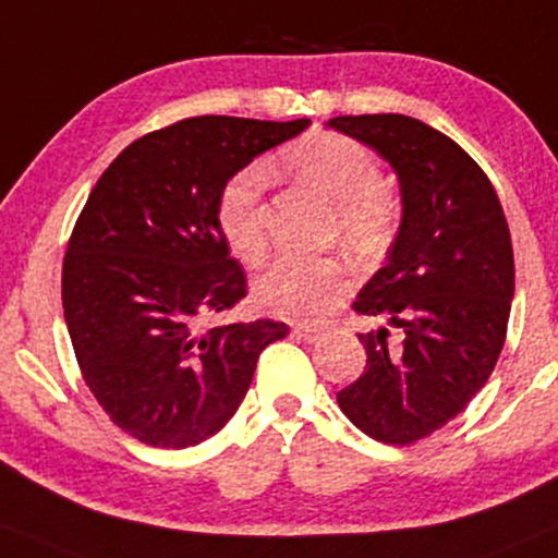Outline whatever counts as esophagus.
Segmentation results:
<instances>
[{"mask_svg": "<svg viewBox=\"0 0 558 558\" xmlns=\"http://www.w3.org/2000/svg\"><path fill=\"white\" fill-rule=\"evenodd\" d=\"M292 333L298 336V339L307 341V343H315L320 339V328L318 326H294Z\"/></svg>", "mask_w": 558, "mask_h": 558, "instance_id": "esophagus-1", "label": "esophagus"}]
</instances>
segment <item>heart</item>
<instances>
[{"label": "heart", "instance_id": "obj_1", "mask_svg": "<svg viewBox=\"0 0 558 558\" xmlns=\"http://www.w3.org/2000/svg\"><path fill=\"white\" fill-rule=\"evenodd\" d=\"M284 165L313 194L336 206V230L364 258L383 256L398 230V204L383 189V168L364 144L339 132H313L281 153ZM266 170L247 165L222 185L217 225L238 258L256 264L268 247L264 211ZM354 290L343 258H281L256 281V300L279 318L313 323Z\"/></svg>", "mask_w": 558, "mask_h": 558}]
</instances>
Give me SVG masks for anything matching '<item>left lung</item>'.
Returning <instances> with one entry per match:
<instances>
[{"mask_svg":"<svg viewBox=\"0 0 558 558\" xmlns=\"http://www.w3.org/2000/svg\"><path fill=\"white\" fill-rule=\"evenodd\" d=\"M328 126L375 147L403 194L388 264L352 305L398 328V341L388 326L360 333L367 367L336 401L377 442L411 445L456 418L499 360L514 294L510 227L481 165L424 121L364 113Z\"/></svg>","mask_w":558,"mask_h":558,"instance_id":"8db88e82","label":"left lung"}]
</instances>
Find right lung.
<instances>
[{"label":"right lung","instance_id":"1","mask_svg":"<svg viewBox=\"0 0 558 558\" xmlns=\"http://www.w3.org/2000/svg\"><path fill=\"white\" fill-rule=\"evenodd\" d=\"M311 119L196 116L129 144L98 178L66 243L61 305L82 380L119 429L191 447L238 411L284 323L204 328L245 298L217 225L222 185Z\"/></svg>","mask_w":558,"mask_h":558}]
</instances>
